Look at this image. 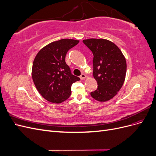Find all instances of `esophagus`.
I'll return each mask as SVG.
<instances>
[{
	"mask_svg": "<svg viewBox=\"0 0 156 156\" xmlns=\"http://www.w3.org/2000/svg\"><path fill=\"white\" fill-rule=\"evenodd\" d=\"M87 77V76H86V75H84V73H82L81 75H80V79H81V80H83V79H84Z\"/></svg>",
	"mask_w": 156,
	"mask_h": 156,
	"instance_id": "esophagus-1",
	"label": "esophagus"
}]
</instances>
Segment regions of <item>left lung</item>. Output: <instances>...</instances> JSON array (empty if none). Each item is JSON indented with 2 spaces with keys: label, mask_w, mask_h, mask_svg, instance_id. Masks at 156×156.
<instances>
[{
  "label": "left lung",
  "mask_w": 156,
  "mask_h": 156,
  "mask_svg": "<svg viewBox=\"0 0 156 156\" xmlns=\"http://www.w3.org/2000/svg\"><path fill=\"white\" fill-rule=\"evenodd\" d=\"M83 44L92 52L93 75L98 88L91 96L99 101H106L116 96L123 85L126 74V61L120 49L105 39H88Z\"/></svg>",
  "instance_id": "obj_1"
}]
</instances>
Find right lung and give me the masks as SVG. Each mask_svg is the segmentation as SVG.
<instances>
[{"label": "right lung", "instance_id": "obj_1", "mask_svg": "<svg viewBox=\"0 0 156 156\" xmlns=\"http://www.w3.org/2000/svg\"><path fill=\"white\" fill-rule=\"evenodd\" d=\"M78 43L72 39L60 40L46 45L36 55L32 64V79L46 100L55 103L66 100L72 84L80 80L65 62L67 52Z\"/></svg>", "mask_w": 156, "mask_h": 156}]
</instances>
